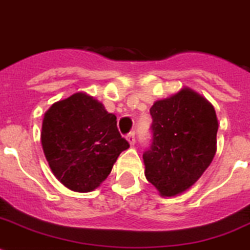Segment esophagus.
Here are the masks:
<instances>
[{"mask_svg":"<svg viewBox=\"0 0 250 250\" xmlns=\"http://www.w3.org/2000/svg\"><path fill=\"white\" fill-rule=\"evenodd\" d=\"M126 139H127V142L130 143V146H134V144H135V133L127 134Z\"/></svg>","mask_w":250,"mask_h":250,"instance_id":"obj_1","label":"esophagus"}]
</instances>
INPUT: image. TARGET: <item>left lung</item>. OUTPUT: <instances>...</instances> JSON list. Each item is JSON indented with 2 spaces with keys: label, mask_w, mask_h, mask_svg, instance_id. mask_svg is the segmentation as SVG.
<instances>
[{
  "label": "left lung",
  "mask_w": 250,
  "mask_h": 250,
  "mask_svg": "<svg viewBox=\"0 0 250 250\" xmlns=\"http://www.w3.org/2000/svg\"><path fill=\"white\" fill-rule=\"evenodd\" d=\"M153 139L144 152L146 177L162 197L184 193L216 154L218 121L204 97L183 88L150 107Z\"/></svg>",
  "instance_id": "8db88e82"
}]
</instances>
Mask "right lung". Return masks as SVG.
<instances>
[{
  "mask_svg": "<svg viewBox=\"0 0 250 250\" xmlns=\"http://www.w3.org/2000/svg\"><path fill=\"white\" fill-rule=\"evenodd\" d=\"M116 124V116L86 93L53 103L44 113L41 140L59 181L79 193L100 187L129 148Z\"/></svg>",
  "mask_w": 250,
  "mask_h": 250,
  "instance_id": "right-lung-1",
  "label": "right lung"
}]
</instances>
